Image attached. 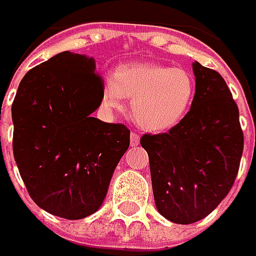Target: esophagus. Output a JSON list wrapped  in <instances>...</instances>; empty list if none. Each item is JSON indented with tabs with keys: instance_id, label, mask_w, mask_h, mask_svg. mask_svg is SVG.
<instances>
[{
	"instance_id": "obj_1",
	"label": "esophagus",
	"mask_w": 256,
	"mask_h": 256,
	"mask_svg": "<svg viewBox=\"0 0 256 256\" xmlns=\"http://www.w3.org/2000/svg\"><path fill=\"white\" fill-rule=\"evenodd\" d=\"M140 144V135L136 132H131V145L136 146Z\"/></svg>"
}]
</instances>
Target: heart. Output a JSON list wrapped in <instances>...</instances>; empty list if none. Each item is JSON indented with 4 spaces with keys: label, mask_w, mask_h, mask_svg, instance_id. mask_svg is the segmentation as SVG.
<instances>
[{
    "label": "heart",
    "mask_w": 256,
    "mask_h": 256,
    "mask_svg": "<svg viewBox=\"0 0 256 256\" xmlns=\"http://www.w3.org/2000/svg\"><path fill=\"white\" fill-rule=\"evenodd\" d=\"M195 96V81L186 70L155 64L120 65L104 80L102 101L120 108L131 100V115L142 130L161 132L180 124Z\"/></svg>",
    "instance_id": "1"
}]
</instances>
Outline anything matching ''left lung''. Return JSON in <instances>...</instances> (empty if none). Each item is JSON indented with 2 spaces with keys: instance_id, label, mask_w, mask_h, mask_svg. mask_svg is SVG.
Instances as JSON below:
<instances>
[{
  "instance_id": "obj_1",
  "label": "left lung",
  "mask_w": 256,
  "mask_h": 256,
  "mask_svg": "<svg viewBox=\"0 0 256 256\" xmlns=\"http://www.w3.org/2000/svg\"><path fill=\"white\" fill-rule=\"evenodd\" d=\"M192 70L191 110L168 132L141 138L156 210L182 225L205 218L228 195L244 151L240 111L225 80L196 61Z\"/></svg>"
}]
</instances>
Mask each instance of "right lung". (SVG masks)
<instances>
[{
    "mask_svg": "<svg viewBox=\"0 0 256 256\" xmlns=\"http://www.w3.org/2000/svg\"><path fill=\"white\" fill-rule=\"evenodd\" d=\"M95 61L64 51L30 70L12 102V151L30 196L44 211L82 220L102 205L130 130L91 114L102 101Z\"/></svg>",
    "mask_w": 256,
    "mask_h": 256,
    "instance_id": "add662e5",
    "label": "right lung"
}]
</instances>
